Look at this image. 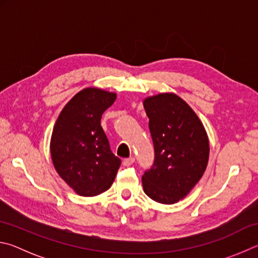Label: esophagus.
Masks as SVG:
<instances>
[{
  "label": "esophagus",
  "mask_w": 258,
  "mask_h": 258,
  "mask_svg": "<svg viewBox=\"0 0 258 258\" xmlns=\"http://www.w3.org/2000/svg\"><path fill=\"white\" fill-rule=\"evenodd\" d=\"M134 160H135V159L133 158V157H131V158H127V159H124V160H123V165L126 166V167H128V166L133 165Z\"/></svg>",
  "instance_id": "esophagus-1"
}]
</instances>
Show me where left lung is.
I'll return each instance as SVG.
<instances>
[{
    "label": "left lung",
    "mask_w": 258,
    "mask_h": 258,
    "mask_svg": "<svg viewBox=\"0 0 258 258\" xmlns=\"http://www.w3.org/2000/svg\"><path fill=\"white\" fill-rule=\"evenodd\" d=\"M155 147L154 166L142 176L143 191L172 205L194 189L206 171L209 140L202 120L184 100L159 93L143 100Z\"/></svg>",
    "instance_id": "obj_1"
}]
</instances>
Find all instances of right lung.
<instances>
[{"label": "right lung", "instance_id": "obj_1", "mask_svg": "<svg viewBox=\"0 0 258 258\" xmlns=\"http://www.w3.org/2000/svg\"><path fill=\"white\" fill-rule=\"evenodd\" d=\"M117 94L98 87L76 93L61 110L52 131L50 152L59 176L83 197L107 191L115 181L120 159L112 154L101 116Z\"/></svg>", "mask_w": 258, "mask_h": 258}]
</instances>
